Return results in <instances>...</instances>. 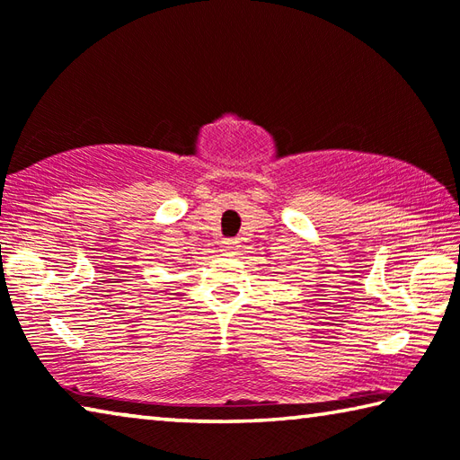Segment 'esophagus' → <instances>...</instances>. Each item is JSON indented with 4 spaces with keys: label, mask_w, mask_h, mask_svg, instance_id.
Returning a JSON list of instances; mask_svg holds the SVG:
<instances>
[{
    "label": "esophagus",
    "mask_w": 460,
    "mask_h": 460,
    "mask_svg": "<svg viewBox=\"0 0 460 460\" xmlns=\"http://www.w3.org/2000/svg\"><path fill=\"white\" fill-rule=\"evenodd\" d=\"M222 246H224V251H228V252H232V251H236L238 248V240H224L222 243Z\"/></svg>",
    "instance_id": "esophagus-1"
}]
</instances>
